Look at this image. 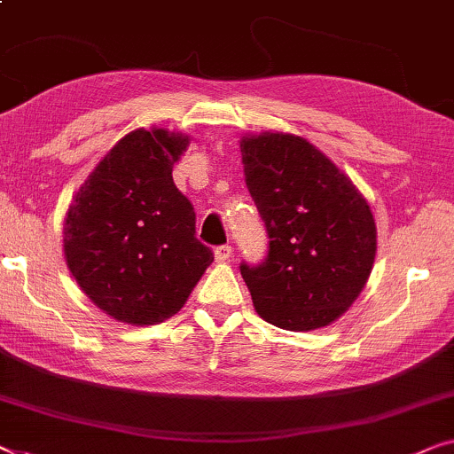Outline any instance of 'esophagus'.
I'll list each match as a JSON object with an SVG mask.
<instances>
[{"label": "esophagus", "mask_w": 454, "mask_h": 454, "mask_svg": "<svg viewBox=\"0 0 454 454\" xmlns=\"http://www.w3.org/2000/svg\"><path fill=\"white\" fill-rule=\"evenodd\" d=\"M231 246H229V243H225V246H216L215 247V260L216 262H225V260H229L231 258Z\"/></svg>", "instance_id": "obj_1"}]
</instances>
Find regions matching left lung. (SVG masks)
<instances>
[{"mask_svg":"<svg viewBox=\"0 0 454 454\" xmlns=\"http://www.w3.org/2000/svg\"><path fill=\"white\" fill-rule=\"evenodd\" d=\"M241 160L270 239L260 264L239 266L255 311L282 330L330 325L372 270L377 227L364 196L301 137H243Z\"/></svg>","mask_w":454,"mask_h":454,"instance_id":"obj_1","label":"left lung"}]
</instances>
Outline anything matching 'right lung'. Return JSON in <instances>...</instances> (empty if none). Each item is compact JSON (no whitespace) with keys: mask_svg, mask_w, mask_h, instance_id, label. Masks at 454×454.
Listing matches in <instances>:
<instances>
[{"mask_svg":"<svg viewBox=\"0 0 454 454\" xmlns=\"http://www.w3.org/2000/svg\"><path fill=\"white\" fill-rule=\"evenodd\" d=\"M188 137L133 130L85 180L65 219V260L82 291L114 319L155 325L178 313L215 260L196 238L174 163Z\"/></svg>","mask_w":454,"mask_h":454,"instance_id":"right-lung-1","label":"right lung"}]
</instances>
